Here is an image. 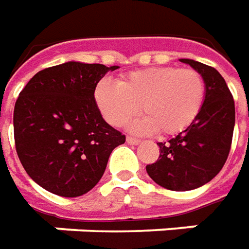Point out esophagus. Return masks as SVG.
I'll return each instance as SVG.
<instances>
[{"label": "esophagus", "instance_id": "1", "mask_svg": "<svg viewBox=\"0 0 249 249\" xmlns=\"http://www.w3.org/2000/svg\"><path fill=\"white\" fill-rule=\"evenodd\" d=\"M126 142H128L129 144H138V143H141V139H136V138H133V136H126Z\"/></svg>", "mask_w": 249, "mask_h": 249}]
</instances>
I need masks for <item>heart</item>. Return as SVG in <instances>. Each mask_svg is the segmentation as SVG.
I'll use <instances>...</instances> for the list:
<instances>
[{
	"label": "heart",
	"instance_id": "1",
	"mask_svg": "<svg viewBox=\"0 0 249 249\" xmlns=\"http://www.w3.org/2000/svg\"><path fill=\"white\" fill-rule=\"evenodd\" d=\"M205 80L194 69L151 67L124 75L118 82L102 80L95 99L108 124L121 126L142 110L133 125L142 132L176 135L193 124L205 102Z\"/></svg>",
	"mask_w": 249,
	"mask_h": 249
}]
</instances>
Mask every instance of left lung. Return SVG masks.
<instances>
[{
	"mask_svg": "<svg viewBox=\"0 0 249 249\" xmlns=\"http://www.w3.org/2000/svg\"><path fill=\"white\" fill-rule=\"evenodd\" d=\"M205 80V102L193 124L168 142H160V157L146 171L160 186L187 192L208 183L226 162L236 121L234 99L216 69L180 59Z\"/></svg>",
	"mask_w": 249,
	"mask_h": 249,
	"instance_id": "1",
	"label": "left lung"
}]
</instances>
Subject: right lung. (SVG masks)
<instances>
[{"instance_id":"1","label":"right lung","mask_w":249,"mask_h":249,"mask_svg":"<svg viewBox=\"0 0 249 249\" xmlns=\"http://www.w3.org/2000/svg\"><path fill=\"white\" fill-rule=\"evenodd\" d=\"M67 62L36 74L13 111L18 157L31 179L51 193L78 197L93 189L125 135L103 120L95 89L108 70Z\"/></svg>"}]
</instances>
